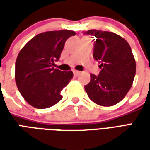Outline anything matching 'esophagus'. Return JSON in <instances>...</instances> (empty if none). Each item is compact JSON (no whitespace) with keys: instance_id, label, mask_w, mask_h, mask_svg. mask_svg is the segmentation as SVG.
<instances>
[{"instance_id":"obj_1","label":"esophagus","mask_w":150,"mask_h":150,"mask_svg":"<svg viewBox=\"0 0 150 150\" xmlns=\"http://www.w3.org/2000/svg\"><path fill=\"white\" fill-rule=\"evenodd\" d=\"M73 73H74V75H75V76H78V75L80 74V71H76V70H74V71H73Z\"/></svg>"}]
</instances>
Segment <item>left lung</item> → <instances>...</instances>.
<instances>
[{
  "instance_id": "obj_1",
  "label": "left lung",
  "mask_w": 150,
  "mask_h": 150,
  "mask_svg": "<svg viewBox=\"0 0 150 150\" xmlns=\"http://www.w3.org/2000/svg\"><path fill=\"white\" fill-rule=\"evenodd\" d=\"M95 37L93 57L100 63L98 75L91 74L85 91L91 101L101 106H112L121 101L131 88L136 74L132 50L112 32L90 30L83 33Z\"/></svg>"
}]
</instances>
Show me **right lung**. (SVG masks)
Segmentation results:
<instances>
[{
  "instance_id": "right-lung-1",
  "label": "right lung",
  "mask_w": 150,
  "mask_h": 150,
  "mask_svg": "<svg viewBox=\"0 0 150 150\" xmlns=\"http://www.w3.org/2000/svg\"><path fill=\"white\" fill-rule=\"evenodd\" d=\"M72 30L47 31L38 34L21 50L15 64V80L21 96L31 106L43 109L62 100L61 91L73 72L54 69Z\"/></svg>"
}]
</instances>
